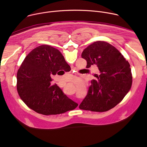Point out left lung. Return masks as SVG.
Segmentation results:
<instances>
[{"label": "left lung", "instance_id": "left-lung-1", "mask_svg": "<svg viewBox=\"0 0 147 147\" xmlns=\"http://www.w3.org/2000/svg\"><path fill=\"white\" fill-rule=\"evenodd\" d=\"M81 57L87 61V68L96 65L99 71L94 74L97 79L91 81L79 108L98 112L113 108L131 89L133 78L129 63L113 45L99 40L88 45Z\"/></svg>", "mask_w": 147, "mask_h": 147}]
</instances>
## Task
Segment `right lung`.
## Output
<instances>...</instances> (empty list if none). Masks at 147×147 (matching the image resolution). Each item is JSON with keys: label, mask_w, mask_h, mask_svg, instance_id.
Here are the masks:
<instances>
[{"label": "right lung", "mask_w": 147, "mask_h": 147, "mask_svg": "<svg viewBox=\"0 0 147 147\" xmlns=\"http://www.w3.org/2000/svg\"><path fill=\"white\" fill-rule=\"evenodd\" d=\"M60 52L42 45L26 57L17 74V90L30 109L44 115H57L76 108L78 104L69 98L57 86L51 84V76L67 70Z\"/></svg>", "instance_id": "right-lung-1"}]
</instances>
